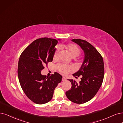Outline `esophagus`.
<instances>
[{"label": "esophagus", "mask_w": 123, "mask_h": 123, "mask_svg": "<svg viewBox=\"0 0 123 123\" xmlns=\"http://www.w3.org/2000/svg\"><path fill=\"white\" fill-rule=\"evenodd\" d=\"M62 81H66V79L65 78V77H63L62 79Z\"/></svg>", "instance_id": "1"}]
</instances>
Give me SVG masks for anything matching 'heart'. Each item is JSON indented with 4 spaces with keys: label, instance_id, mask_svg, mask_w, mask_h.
I'll return each mask as SVG.
<instances>
[{
    "label": "heart",
    "instance_id": "1",
    "mask_svg": "<svg viewBox=\"0 0 123 123\" xmlns=\"http://www.w3.org/2000/svg\"><path fill=\"white\" fill-rule=\"evenodd\" d=\"M61 47L66 49L68 52L69 54L72 58H75L80 55V51L79 48L74 44H63L61 45ZM58 53V49H56L55 52L54 54L53 58L56 59L57 57ZM58 68L60 73L63 74H65L67 72L71 70V67L65 65H59L58 66Z\"/></svg>",
    "mask_w": 123,
    "mask_h": 123
}]
</instances>
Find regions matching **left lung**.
Segmentation results:
<instances>
[{
  "label": "left lung",
  "instance_id": "8db88e82",
  "mask_svg": "<svg viewBox=\"0 0 123 123\" xmlns=\"http://www.w3.org/2000/svg\"><path fill=\"white\" fill-rule=\"evenodd\" d=\"M78 44L84 53V59L80 69L74 76H81L79 83L68 79L72 85L70 90L65 94L69 100L77 104H83L92 99L96 94L103 82L104 69L103 58L92 44L80 39H72Z\"/></svg>",
  "mask_w": 123,
  "mask_h": 123
}]
</instances>
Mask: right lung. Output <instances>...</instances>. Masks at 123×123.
<instances>
[{
    "label": "right lung",
    "mask_w": 123,
    "mask_h": 123,
    "mask_svg": "<svg viewBox=\"0 0 123 123\" xmlns=\"http://www.w3.org/2000/svg\"><path fill=\"white\" fill-rule=\"evenodd\" d=\"M58 40L44 37L36 39L22 52L19 58L18 75L21 88L29 99L43 104L52 99L55 89L62 76L58 72L47 77L41 74L43 65L52 62Z\"/></svg>",
    "instance_id": "obj_1"
}]
</instances>
